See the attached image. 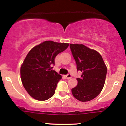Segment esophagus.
Masks as SVG:
<instances>
[{
	"label": "esophagus",
	"instance_id": "34e87169",
	"mask_svg": "<svg viewBox=\"0 0 126 126\" xmlns=\"http://www.w3.org/2000/svg\"><path fill=\"white\" fill-rule=\"evenodd\" d=\"M64 77H65V79H70L71 78V74H67Z\"/></svg>",
	"mask_w": 126,
	"mask_h": 126
}]
</instances>
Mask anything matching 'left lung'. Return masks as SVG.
I'll return each mask as SVG.
<instances>
[{
    "label": "left lung",
    "mask_w": 126,
    "mask_h": 126,
    "mask_svg": "<svg viewBox=\"0 0 126 126\" xmlns=\"http://www.w3.org/2000/svg\"><path fill=\"white\" fill-rule=\"evenodd\" d=\"M70 49L82 75L77 78V86L72 88V95L77 100L87 102L94 99L105 84L107 66L102 56L96 50L83 44H70Z\"/></svg>",
    "instance_id": "obj_1"
}]
</instances>
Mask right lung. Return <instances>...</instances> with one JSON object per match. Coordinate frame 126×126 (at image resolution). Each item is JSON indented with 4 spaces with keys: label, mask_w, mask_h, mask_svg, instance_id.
<instances>
[{
    "label": "right lung",
    "mask_w": 126,
    "mask_h": 126,
    "mask_svg": "<svg viewBox=\"0 0 126 126\" xmlns=\"http://www.w3.org/2000/svg\"><path fill=\"white\" fill-rule=\"evenodd\" d=\"M69 46L68 43L46 41L33 47L21 67L22 85L30 96L38 101L52 97L62 76L52 70L55 57Z\"/></svg>",
    "instance_id": "1"
}]
</instances>
